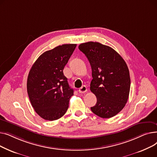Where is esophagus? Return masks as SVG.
<instances>
[{"label": "esophagus", "mask_w": 157, "mask_h": 157, "mask_svg": "<svg viewBox=\"0 0 157 157\" xmlns=\"http://www.w3.org/2000/svg\"><path fill=\"white\" fill-rule=\"evenodd\" d=\"M78 91L80 94H84L87 91V88L86 86H83L79 89Z\"/></svg>", "instance_id": "esophagus-1"}]
</instances>
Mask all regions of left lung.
<instances>
[{
    "label": "left lung",
    "instance_id": "obj_1",
    "mask_svg": "<svg viewBox=\"0 0 157 157\" xmlns=\"http://www.w3.org/2000/svg\"><path fill=\"white\" fill-rule=\"evenodd\" d=\"M90 63V90L97 97L92 111L102 118L113 117L124 108L128 98L130 78L126 62L112 48L97 42L79 44Z\"/></svg>",
    "mask_w": 157,
    "mask_h": 157
}]
</instances>
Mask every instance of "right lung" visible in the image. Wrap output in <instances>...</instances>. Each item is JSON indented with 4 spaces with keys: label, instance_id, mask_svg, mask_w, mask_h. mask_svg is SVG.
I'll list each match as a JSON object with an SVG mask.
<instances>
[{
    "label": "right lung",
    "instance_id": "1",
    "mask_svg": "<svg viewBox=\"0 0 157 157\" xmlns=\"http://www.w3.org/2000/svg\"><path fill=\"white\" fill-rule=\"evenodd\" d=\"M76 47L62 44L43 53L33 64L27 78L31 104L39 116L49 121L60 118L69 108L74 90L63 72Z\"/></svg>",
    "mask_w": 157,
    "mask_h": 157
}]
</instances>
